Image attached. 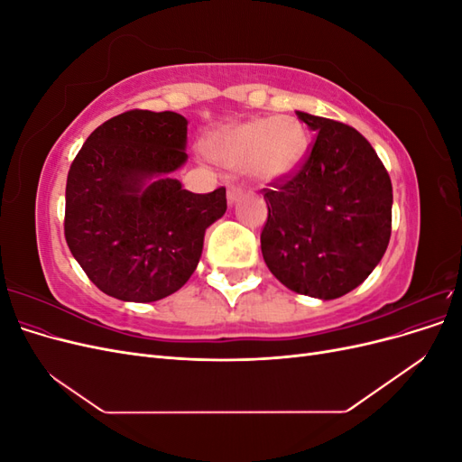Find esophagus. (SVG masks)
Wrapping results in <instances>:
<instances>
[{"label":"esophagus","mask_w":462,"mask_h":462,"mask_svg":"<svg viewBox=\"0 0 462 462\" xmlns=\"http://www.w3.org/2000/svg\"><path fill=\"white\" fill-rule=\"evenodd\" d=\"M241 197H243V189H241V187H236V185L229 187V190H227V200H229V204L236 202Z\"/></svg>","instance_id":"1"}]
</instances>
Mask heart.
<instances>
[{"label":"heart","instance_id":"1","mask_svg":"<svg viewBox=\"0 0 462 462\" xmlns=\"http://www.w3.org/2000/svg\"><path fill=\"white\" fill-rule=\"evenodd\" d=\"M208 146L212 156L231 170L277 177L300 162L306 134L295 119L265 117L221 129L209 138Z\"/></svg>","mask_w":462,"mask_h":462}]
</instances>
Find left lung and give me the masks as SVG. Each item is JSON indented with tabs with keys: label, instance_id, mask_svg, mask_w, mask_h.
Wrapping results in <instances>:
<instances>
[{
	"label": "left lung",
	"instance_id": "1",
	"mask_svg": "<svg viewBox=\"0 0 462 462\" xmlns=\"http://www.w3.org/2000/svg\"><path fill=\"white\" fill-rule=\"evenodd\" d=\"M297 117L316 136L295 170L262 190V256L287 289L331 300L358 287L385 254L393 189L356 129L304 111Z\"/></svg>",
	"mask_w": 462,
	"mask_h": 462
}]
</instances>
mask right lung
<instances>
[{
    "label": "right lung",
    "instance_id": "1",
    "mask_svg": "<svg viewBox=\"0 0 462 462\" xmlns=\"http://www.w3.org/2000/svg\"><path fill=\"white\" fill-rule=\"evenodd\" d=\"M187 119L131 109L102 123L67 175L65 241L109 297L153 302L194 273L226 187L194 194L170 173L187 160Z\"/></svg>",
    "mask_w": 462,
    "mask_h": 462
}]
</instances>
